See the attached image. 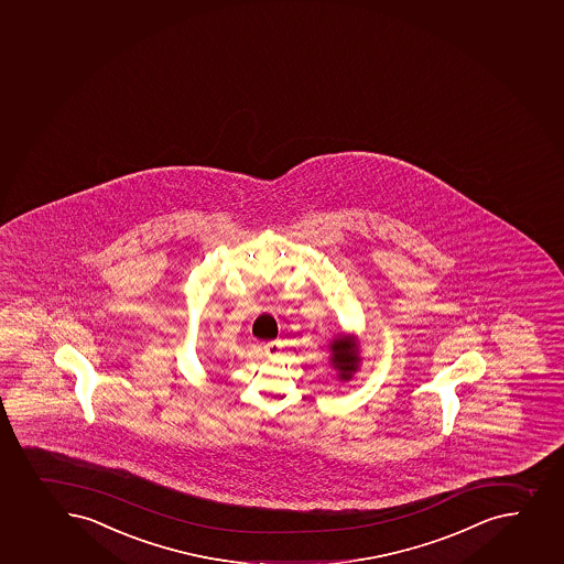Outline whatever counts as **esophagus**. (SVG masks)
<instances>
[{"instance_id":"1","label":"esophagus","mask_w":564,"mask_h":564,"mask_svg":"<svg viewBox=\"0 0 564 564\" xmlns=\"http://www.w3.org/2000/svg\"><path fill=\"white\" fill-rule=\"evenodd\" d=\"M279 349H281V341L278 340L267 341V344L262 346V351H264V355H267L268 358L275 357Z\"/></svg>"}]
</instances>
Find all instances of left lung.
Listing matches in <instances>:
<instances>
[{"mask_svg": "<svg viewBox=\"0 0 564 564\" xmlns=\"http://www.w3.org/2000/svg\"><path fill=\"white\" fill-rule=\"evenodd\" d=\"M330 349L335 352L333 364L340 371V379H351V373L357 371L358 360H360L357 355V344H352L347 338H341V340L333 341Z\"/></svg>", "mask_w": 564, "mask_h": 564, "instance_id": "8db88e82", "label": "left lung"}]
</instances>
